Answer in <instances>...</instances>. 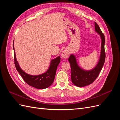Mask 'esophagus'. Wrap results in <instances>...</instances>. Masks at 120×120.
Wrapping results in <instances>:
<instances>
[{"mask_svg":"<svg viewBox=\"0 0 120 120\" xmlns=\"http://www.w3.org/2000/svg\"><path fill=\"white\" fill-rule=\"evenodd\" d=\"M69 54H70V52H69L68 50L65 49L61 53V56L63 58H67L68 57Z\"/></svg>","mask_w":120,"mask_h":120,"instance_id":"34e87169","label":"esophagus"}]
</instances>
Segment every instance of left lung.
<instances>
[{
    "label": "left lung",
    "instance_id": "1",
    "mask_svg": "<svg viewBox=\"0 0 120 120\" xmlns=\"http://www.w3.org/2000/svg\"><path fill=\"white\" fill-rule=\"evenodd\" d=\"M95 30L100 35L101 39V52L100 60L96 67L90 71H85L79 68L76 61L75 57L71 54L68 61L71 67V79L72 83L79 87L85 86L91 84L99 75L105 63L106 53L105 51V36L98 24L95 22Z\"/></svg>",
    "mask_w": 120,
    "mask_h": 120
}]
</instances>
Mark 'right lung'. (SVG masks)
I'll return each mask as SVG.
<instances>
[{
    "instance_id": "obj_1",
    "label": "right lung",
    "mask_w": 120,
    "mask_h": 120,
    "mask_svg": "<svg viewBox=\"0 0 120 120\" xmlns=\"http://www.w3.org/2000/svg\"><path fill=\"white\" fill-rule=\"evenodd\" d=\"M13 48L14 49L13 42ZM14 61L16 70L19 72L23 80L28 85L38 89H43L48 88L53 83L56 74L57 66L60 63V56L52 60L50 62L49 70L45 73L38 75H32L25 73L20 68L16 60L15 52L14 49Z\"/></svg>"
}]
</instances>
